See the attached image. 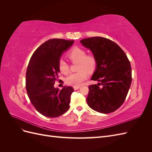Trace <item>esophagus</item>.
<instances>
[{
    "instance_id": "1",
    "label": "esophagus",
    "mask_w": 152,
    "mask_h": 152,
    "mask_svg": "<svg viewBox=\"0 0 152 152\" xmlns=\"http://www.w3.org/2000/svg\"><path fill=\"white\" fill-rule=\"evenodd\" d=\"M80 87V86H73V89H74L75 90H77L79 89Z\"/></svg>"
}]
</instances>
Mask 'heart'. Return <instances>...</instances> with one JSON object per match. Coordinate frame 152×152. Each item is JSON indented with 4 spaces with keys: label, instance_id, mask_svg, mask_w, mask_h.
<instances>
[{
    "label": "heart",
    "instance_id": "obj_1",
    "mask_svg": "<svg viewBox=\"0 0 152 152\" xmlns=\"http://www.w3.org/2000/svg\"><path fill=\"white\" fill-rule=\"evenodd\" d=\"M67 56L72 63L79 62L77 72L72 73L66 79L69 86H79L88 77V72H94L97 66V59L94 54H87L86 50L80 48H72L67 54ZM58 69L63 74H67L70 72V66L63 59L58 62Z\"/></svg>",
    "mask_w": 152,
    "mask_h": 152
}]
</instances>
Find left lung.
<instances>
[{"mask_svg":"<svg viewBox=\"0 0 152 152\" xmlns=\"http://www.w3.org/2000/svg\"><path fill=\"white\" fill-rule=\"evenodd\" d=\"M97 59V66L91 77L99 82L89 86L87 102L96 112L109 113L123 104L132 82L130 61L124 50L113 41L101 37L80 40Z\"/></svg>","mask_w":152,"mask_h":152,"instance_id":"left-lung-1","label":"left lung"}]
</instances>
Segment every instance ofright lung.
Listing matches in <instances>:
<instances>
[{
  "mask_svg": "<svg viewBox=\"0 0 152 152\" xmlns=\"http://www.w3.org/2000/svg\"><path fill=\"white\" fill-rule=\"evenodd\" d=\"M73 42L50 39L40 45L30 59L26 72L27 94L35 108L44 116L57 117L70 108L71 94L74 89L63 86L59 90L54 88V84L58 80L59 59Z\"/></svg>",
  "mask_w": 152,
  "mask_h": 152,
  "instance_id": "right-lung-1",
  "label": "right lung"
}]
</instances>
